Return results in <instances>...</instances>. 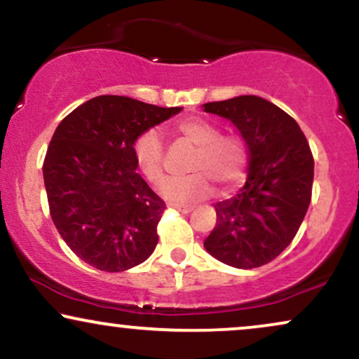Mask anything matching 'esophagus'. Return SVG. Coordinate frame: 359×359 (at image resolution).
<instances>
[{
  "label": "esophagus",
  "mask_w": 359,
  "mask_h": 359,
  "mask_svg": "<svg viewBox=\"0 0 359 359\" xmlns=\"http://www.w3.org/2000/svg\"><path fill=\"white\" fill-rule=\"evenodd\" d=\"M172 210L180 211V213H189V211L194 210L193 205H170Z\"/></svg>",
  "instance_id": "34e87169"
}]
</instances>
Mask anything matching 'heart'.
<instances>
[{"mask_svg":"<svg viewBox=\"0 0 359 359\" xmlns=\"http://www.w3.org/2000/svg\"><path fill=\"white\" fill-rule=\"evenodd\" d=\"M181 138L196 144L189 158V175L176 176L161 184V193L176 201H193L211 193L229 194L245 183L250 171V148L240 135H221L218 125L203 118H187L178 123ZM165 144L156 130L149 128L133 141V158L149 183L158 184L165 171Z\"/></svg>","mask_w":359,"mask_h":359,"instance_id":"heart-1","label":"heart"}]
</instances>
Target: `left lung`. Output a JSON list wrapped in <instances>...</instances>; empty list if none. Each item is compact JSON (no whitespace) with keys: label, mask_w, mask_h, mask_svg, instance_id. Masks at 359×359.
<instances>
[{"label":"left lung","mask_w":359,"mask_h":359,"mask_svg":"<svg viewBox=\"0 0 359 359\" xmlns=\"http://www.w3.org/2000/svg\"><path fill=\"white\" fill-rule=\"evenodd\" d=\"M206 113L229 119L250 148V172L231 200L215 205L216 224L205 240L229 266H263L286 250L311 203L315 159L290 114L259 96L213 101Z\"/></svg>","instance_id":"obj_1"}]
</instances>
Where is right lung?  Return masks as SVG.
I'll return each mask as SVG.
<instances>
[{
	"instance_id": "1",
	"label": "right lung",
	"mask_w": 359,
	"mask_h": 359,
	"mask_svg": "<svg viewBox=\"0 0 359 359\" xmlns=\"http://www.w3.org/2000/svg\"><path fill=\"white\" fill-rule=\"evenodd\" d=\"M181 108L96 96L63 118L43 163L53 223L69 250L101 271L143 263L166 205L136 172L133 141Z\"/></svg>"
}]
</instances>
